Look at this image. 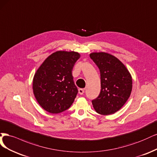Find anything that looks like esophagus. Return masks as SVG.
<instances>
[{"label": "esophagus", "instance_id": "34e87169", "mask_svg": "<svg viewBox=\"0 0 157 157\" xmlns=\"http://www.w3.org/2000/svg\"><path fill=\"white\" fill-rule=\"evenodd\" d=\"M78 93L79 94H83L84 93V89H79Z\"/></svg>", "mask_w": 157, "mask_h": 157}]
</instances>
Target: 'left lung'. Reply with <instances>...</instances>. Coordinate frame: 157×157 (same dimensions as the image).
Segmentation results:
<instances>
[{
    "label": "left lung",
    "instance_id": "1",
    "mask_svg": "<svg viewBox=\"0 0 157 157\" xmlns=\"http://www.w3.org/2000/svg\"><path fill=\"white\" fill-rule=\"evenodd\" d=\"M90 57L100 72L101 90L92 101L94 110L103 115L113 114L123 107L132 89L128 70L119 59L105 52H93Z\"/></svg>",
    "mask_w": 157,
    "mask_h": 157
}]
</instances>
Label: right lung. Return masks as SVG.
<instances>
[{"instance_id":"1","label":"right lung","mask_w":157,"mask_h":157,"mask_svg":"<svg viewBox=\"0 0 157 157\" xmlns=\"http://www.w3.org/2000/svg\"><path fill=\"white\" fill-rule=\"evenodd\" d=\"M80 54L75 52L58 51L45 59L34 74L33 89L41 107L51 113L68 109L78 93L72 70Z\"/></svg>"}]
</instances>
